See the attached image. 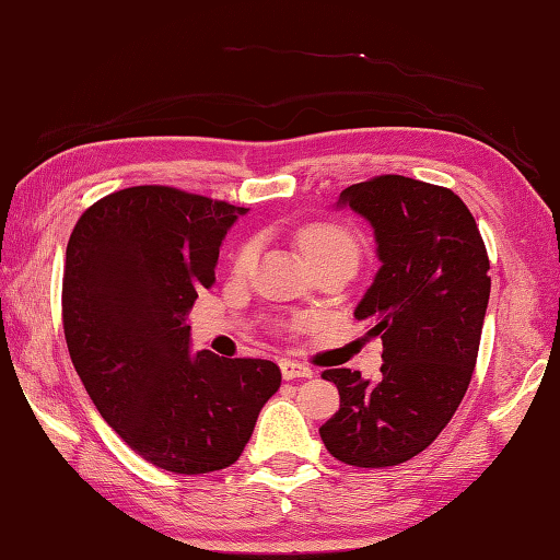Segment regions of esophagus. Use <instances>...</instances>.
<instances>
[{
	"label": "esophagus",
	"mask_w": 560,
	"mask_h": 560,
	"mask_svg": "<svg viewBox=\"0 0 560 560\" xmlns=\"http://www.w3.org/2000/svg\"><path fill=\"white\" fill-rule=\"evenodd\" d=\"M280 368H282V377H284V380L312 377V368L300 363V361H292V358H284V361L280 363Z\"/></svg>",
	"instance_id": "esophagus-1"
}]
</instances>
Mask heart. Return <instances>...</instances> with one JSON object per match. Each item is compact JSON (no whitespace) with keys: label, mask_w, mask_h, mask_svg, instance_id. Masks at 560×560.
<instances>
[{"label":"heart","mask_w":560,"mask_h":560,"mask_svg":"<svg viewBox=\"0 0 560 560\" xmlns=\"http://www.w3.org/2000/svg\"><path fill=\"white\" fill-rule=\"evenodd\" d=\"M300 248L304 250V256H307L312 262L319 260L324 256H331V253H339V250H351L358 253V246L353 236L348 234V231L339 224H329V221H319V224H310L300 231ZM253 258V244H244L238 248L236 258H234V268L236 270H244Z\"/></svg>","instance_id":"heart-1"}]
</instances>
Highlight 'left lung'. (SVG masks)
<instances>
[{
    "mask_svg": "<svg viewBox=\"0 0 560 560\" xmlns=\"http://www.w3.org/2000/svg\"><path fill=\"white\" fill-rule=\"evenodd\" d=\"M341 205L375 229L383 260L355 307L383 341V377L331 368L341 407L319 429L326 451L355 468L399 466L431 446L456 415L478 361L490 260L476 219L448 187L377 175Z\"/></svg>",
    "mask_w": 560,
    "mask_h": 560,
    "instance_id": "1",
    "label": "left lung"
}]
</instances>
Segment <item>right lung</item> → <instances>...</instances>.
<instances>
[{
    "label": "right lung",
    "mask_w": 560,
    "mask_h": 560,
    "mask_svg": "<svg viewBox=\"0 0 560 560\" xmlns=\"http://www.w3.org/2000/svg\"><path fill=\"white\" fill-rule=\"evenodd\" d=\"M246 207L165 185L102 197L72 229L62 329L104 421L153 466L202 476L244 453L282 373L262 358L189 353L185 322L214 284L221 238Z\"/></svg>",
    "instance_id": "add662e5"
}]
</instances>
